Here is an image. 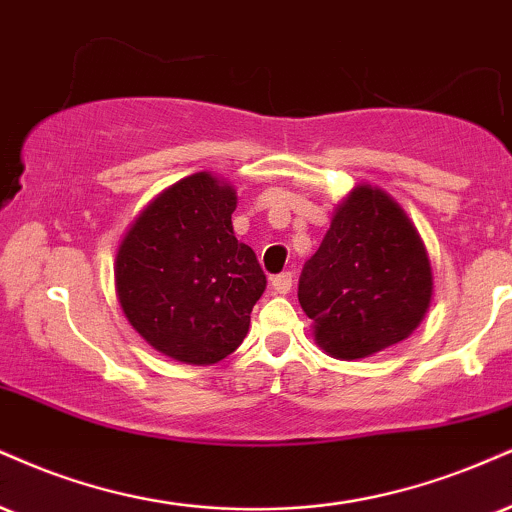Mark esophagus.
<instances>
[{
	"label": "esophagus",
	"mask_w": 512,
	"mask_h": 512,
	"mask_svg": "<svg viewBox=\"0 0 512 512\" xmlns=\"http://www.w3.org/2000/svg\"><path fill=\"white\" fill-rule=\"evenodd\" d=\"M272 288L276 293H291V288H293V274L291 272H281V274H276L274 279H272Z\"/></svg>",
	"instance_id": "34e87169"
}]
</instances>
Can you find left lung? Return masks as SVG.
<instances>
[{
  "mask_svg": "<svg viewBox=\"0 0 512 512\" xmlns=\"http://www.w3.org/2000/svg\"><path fill=\"white\" fill-rule=\"evenodd\" d=\"M432 286L427 250L403 209L384 190L357 186L305 262L298 300L319 348L357 360L408 338Z\"/></svg>",
  "mask_w": 512,
  "mask_h": 512,
  "instance_id": "8db88e82",
  "label": "left lung"
}]
</instances>
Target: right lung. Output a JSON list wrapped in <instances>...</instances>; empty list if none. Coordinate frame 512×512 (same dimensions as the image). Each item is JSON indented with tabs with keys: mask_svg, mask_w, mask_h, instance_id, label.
I'll list each match as a JSON object with an SVG mask.
<instances>
[{
	"mask_svg": "<svg viewBox=\"0 0 512 512\" xmlns=\"http://www.w3.org/2000/svg\"><path fill=\"white\" fill-rule=\"evenodd\" d=\"M236 190L195 174L140 214L116 255L123 315L159 353L212 365L231 355L267 288L250 245L233 236Z\"/></svg>",
	"mask_w": 512,
	"mask_h": 512,
	"instance_id": "obj_1",
	"label": "right lung"
}]
</instances>
